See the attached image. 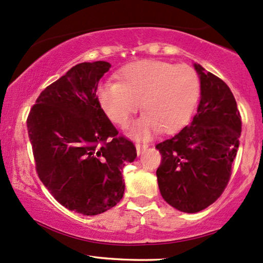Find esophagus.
Masks as SVG:
<instances>
[{"label":"esophagus","instance_id":"obj_1","mask_svg":"<svg viewBox=\"0 0 263 263\" xmlns=\"http://www.w3.org/2000/svg\"><path fill=\"white\" fill-rule=\"evenodd\" d=\"M136 149H137L138 155H141L144 150L148 149V144H145V143H137V144H136Z\"/></svg>","mask_w":263,"mask_h":263}]
</instances>
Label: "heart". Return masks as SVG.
I'll return each instance as SVG.
<instances>
[{
  "label": "heart",
  "instance_id": "heart-1",
  "mask_svg": "<svg viewBox=\"0 0 263 263\" xmlns=\"http://www.w3.org/2000/svg\"><path fill=\"white\" fill-rule=\"evenodd\" d=\"M118 82H107L96 91L101 108L115 124L127 126L141 103V117L131 136L146 139L157 129L172 132L191 117L199 95V79L186 65L143 60L125 66Z\"/></svg>",
  "mask_w": 263,
  "mask_h": 263
}]
</instances>
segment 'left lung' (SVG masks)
I'll return each mask as SVG.
<instances>
[{"label": "left lung", "instance_id": "left-lung-1", "mask_svg": "<svg viewBox=\"0 0 263 263\" xmlns=\"http://www.w3.org/2000/svg\"><path fill=\"white\" fill-rule=\"evenodd\" d=\"M194 67L201 83V100L190 125L156 145L162 155L156 176L168 204L197 213L213 204L225 190L236 159L241 121L237 102L225 82Z\"/></svg>", "mask_w": 263, "mask_h": 263}]
</instances>
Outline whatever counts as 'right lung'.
<instances>
[{
    "label": "right lung",
    "instance_id": "add662e5",
    "mask_svg": "<svg viewBox=\"0 0 263 263\" xmlns=\"http://www.w3.org/2000/svg\"><path fill=\"white\" fill-rule=\"evenodd\" d=\"M109 68L106 61L76 65L42 91L27 118L38 177L56 201L83 215L120 202L122 167L137 157L134 143L118 136L97 100Z\"/></svg>",
    "mask_w": 263,
    "mask_h": 263
}]
</instances>
